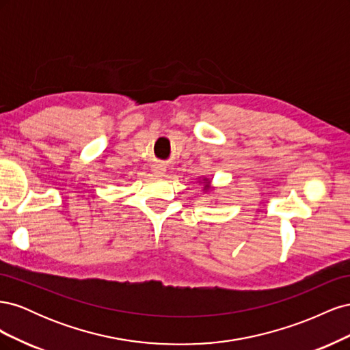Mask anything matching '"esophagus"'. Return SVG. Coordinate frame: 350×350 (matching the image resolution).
<instances>
[{"label": "esophagus", "instance_id": "obj_1", "mask_svg": "<svg viewBox=\"0 0 350 350\" xmlns=\"http://www.w3.org/2000/svg\"><path fill=\"white\" fill-rule=\"evenodd\" d=\"M165 171H166V169H165L163 165H154V166H153V172H154L156 175H163Z\"/></svg>", "mask_w": 350, "mask_h": 350}]
</instances>
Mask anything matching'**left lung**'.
Listing matches in <instances>:
<instances>
[{
    "label": "left lung",
    "instance_id": "8db88e82",
    "mask_svg": "<svg viewBox=\"0 0 350 350\" xmlns=\"http://www.w3.org/2000/svg\"><path fill=\"white\" fill-rule=\"evenodd\" d=\"M206 187H208V185H206Z\"/></svg>",
    "mask_w": 350,
    "mask_h": 350
}]
</instances>
